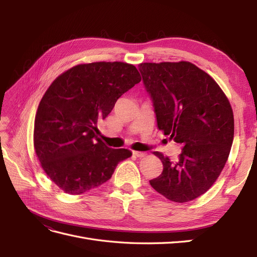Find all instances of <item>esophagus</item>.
<instances>
[{
  "label": "esophagus",
  "mask_w": 257,
  "mask_h": 257,
  "mask_svg": "<svg viewBox=\"0 0 257 257\" xmlns=\"http://www.w3.org/2000/svg\"><path fill=\"white\" fill-rule=\"evenodd\" d=\"M133 154L135 155V157H137V158H144V157H146V155H147V153L141 152V151H133Z\"/></svg>",
  "instance_id": "obj_1"
}]
</instances>
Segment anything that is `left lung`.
Returning a JSON list of instances; mask_svg holds the SVG:
<instances>
[{
	"label": "left lung",
	"mask_w": 257,
	"mask_h": 257,
	"mask_svg": "<svg viewBox=\"0 0 257 257\" xmlns=\"http://www.w3.org/2000/svg\"><path fill=\"white\" fill-rule=\"evenodd\" d=\"M138 66L159 130L183 146L176 162L153 152L163 172L150 184L169 200L191 201L211 188L226 164L235 127L230 103L212 77L191 62Z\"/></svg>",
	"instance_id": "8db88e82"
}]
</instances>
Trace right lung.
<instances>
[{
	"instance_id": "obj_1",
	"label": "right lung",
	"mask_w": 257,
	"mask_h": 257,
	"mask_svg": "<svg viewBox=\"0 0 257 257\" xmlns=\"http://www.w3.org/2000/svg\"><path fill=\"white\" fill-rule=\"evenodd\" d=\"M141 80L133 64L103 61L76 65L49 85L37 108L33 142L44 172L62 191L80 195L97 188L131 157L100 141L97 121Z\"/></svg>"
}]
</instances>
